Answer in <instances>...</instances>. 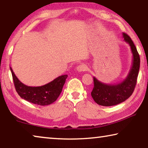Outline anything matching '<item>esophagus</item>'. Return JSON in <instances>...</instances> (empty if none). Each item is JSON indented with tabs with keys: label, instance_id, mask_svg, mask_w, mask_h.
Masks as SVG:
<instances>
[{
	"label": "esophagus",
	"instance_id": "esophagus-1",
	"mask_svg": "<svg viewBox=\"0 0 148 148\" xmlns=\"http://www.w3.org/2000/svg\"><path fill=\"white\" fill-rule=\"evenodd\" d=\"M77 71L78 72H84L87 71V66L86 64H81L77 66Z\"/></svg>",
	"mask_w": 148,
	"mask_h": 148
}]
</instances>
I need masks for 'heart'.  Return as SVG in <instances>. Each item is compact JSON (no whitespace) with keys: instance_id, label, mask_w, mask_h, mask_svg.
Instances as JSON below:
<instances>
[{"instance_id":"obj_1","label":"heart","mask_w":148,"mask_h":148,"mask_svg":"<svg viewBox=\"0 0 148 148\" xmlns=\"http://www.w3.org/2000/svg\"><path fill=\"white\" fill-rule=\"evenodd\" d=\"M57 63H58V64L61 63V60H59V61H57Z\"/></svg>"}]
</instances>
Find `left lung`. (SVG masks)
<instances>
[{"instance_id":"left-lung-1","label":"left lung","mask_w":148,"mask_h":148,"mask_svg":"<svg viewBox=\"0 0 148 148\" xmlns=\"http://www.w3.org/2000/svg\"><path fill=\"white\" fill-rule=\"evenodd\" d=\"M124 40L129 44L132 53V62L129 73L124 80L119 84L110 85L102 83L93 77L94 87L91 97L99 105L111 106L124 102L133 92L137 82L140 69V59L136 46L126 33H123Z\"/></svg>"}]
</instances>
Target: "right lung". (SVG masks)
<instances>
[{
    "label": "right lung",
    "mask_w": 148,
    "mask_h": 148,
    "mask_svg": "<svg viewBox=\"0 0 148 148\" xmlns=\"http://www.w3.org/2000/svg\"><path fill=\"white\" fill-rule=\"evenodd\" d=\"M14 84L17 93L26 101L32 103L46 106L53 103L58 98L66 81L67 75H62L44 86L31 87L19 81L10 67Z\"/></svg>",
    "instance_id": "obj_1"
}]
</instances>
